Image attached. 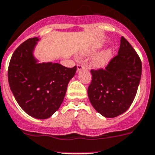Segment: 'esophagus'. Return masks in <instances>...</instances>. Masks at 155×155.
Returning <instances> with one entry per match:
<instances>
[{"instance_id":"1","label":"esophagus","mask_w":155,"mask_h":155,"mask_svg":"<svg viewBox=\"0 0 155 155\" xmlns=\"http://www.w3.org/2000/svg\"><path fill=\"white\" fill-rule=\"evenodd\" d=\"M84 66L82 65V64L78 63V65H77V70H78V71H80L81 69H84Z\"/></svg>"}]
</instances>
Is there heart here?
<instances>
[{
	"instance_id": "1",
	"label": "heart",
	"mask_w": 155,
	"mask_h": 155,
	"mask_svg": "<svg viewBox=\"0 0 155 155\" xmlns=\"http://www.w3.org/2000/svg\"><path fill=\"white\" fill-rule=\"evenodd\" d=\"M111 55V52L110 50H107V51L104 52V53H101V54L97 55L93 59V62H92V65L95 67L104 66L108 62Z\"/></svg>"
}]
</instances>
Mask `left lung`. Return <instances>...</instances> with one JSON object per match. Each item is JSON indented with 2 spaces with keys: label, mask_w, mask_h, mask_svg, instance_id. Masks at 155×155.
I'll list each match as a JSON object with an SVG mask.
<instances>
[{
  "label": "left lung",
  "mask_w": 155,
  "mask_h": 155,
  "mask_svg": "<svg viewBox=\"0 0 155 155\" xmlns=\"http://www.w3.org/2000/svg\"><path fill=\"white\" fill-rule=\"evenodd\" d=\"M87 90L93 108L105 117L123 114L133 103L142 75V62L127 40L120 39L118 53L105 68L92 69Z\"/></svg>",
  "instance_id": "obj_1"
}]
</instances>
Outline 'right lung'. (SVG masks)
<instances>
[{"instance_id": "obj_1", "label": "right lung", "mask_w": 155, "mask_h": 155, "mask_svg": "<svg viewBox=\"0 0 155 155\" xmlns=\"http://www.w3.org/2000/svg\"><path fill=\"white\" fill-rule=\"evenodd\" d=\"M38 41V38H29L16 49L9 64L8 81L16 102L25 112L35 118L47 119L62 103L77 66L38 63L33 56Z\"/></svg>"}]
</instances>
